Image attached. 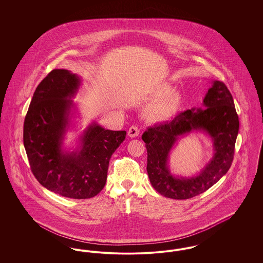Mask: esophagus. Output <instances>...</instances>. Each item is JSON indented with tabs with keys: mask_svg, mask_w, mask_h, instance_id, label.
<instances>
[{
	"mask_svg": "<svg viewBox=\"0 0 263 263\" xmlns=\"http://www.w3.org/2000/svg\"><path fill=\"white\" fill-rule=\"evenodd\" d=\"M139 135V129L136 126H131L128 130V136L130 138H136Z\"/></svg>",
	"mask_w": 263,
	"mask_h": 263,
	"instance_id": "1",
	"label": "esophagus"
}]
</instances>
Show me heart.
<instances>
[{"label": "heart", "mask_w": 263, "mask_h": 263, "mask_svg": "<svg viewBox=\"0 0 263 263\" xmlns=\"http://www.w3.org/2000/svg\"><path fill=\"white\" fill-rule=\"evenodd\" d=\"M154 100L146 109V117L154 123H165L173 120L180 110L182 97L172 87L163 84L153 89L151 93Z\"/></svg>", "instance_id": "b5f03b06"}]
</instances>
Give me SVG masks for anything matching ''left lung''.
Masks as SVG:
<instances>
[{
    "instance_id": "obj_1",
    "label": "left lung",
    "mask_w": 263,
    "mask_h": 263,
    "mask_svg": "<svg viewBox=\"0 0 263 263\" xmlns=\"http://www.w3.org/2000/svg\"><path fill=\"white\" fill-rule=\"evenodd\" d=\"M238 128V116L230 90L223 82L214 81L202 108L193 107L179 113L172 121L149 127L142 135L148 153L147 172L153 187L164 197L177 200L205 192L231 167ZM194 130L212 138L213 159L196 176L173 175L168 166L170 151L178 138Z\"/></svg>"
}]
</instances>
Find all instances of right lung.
Listing matches in <instances>:
<instances>
[{
	"label": "right lung",
	"instance_id": "right-lung-1",
	"mask_svg": "<svg viewBox=\"0 0 263 263\" xmlns=\"http://www.w3.org/2000/svg\"><path fill=\"white\" fill-rule=\"evenodd\" d=\"M81 83L71 71H51L35 89L24 124V145L32 174L42 186L73 199L100 193L110 158L126 136V131L106 130L92 122L79 138L76 149L64 148L77 109L71 99Z\"/></svg>",
	"mask_w": 263,
	"mask_h": 263
}]
</instances>
